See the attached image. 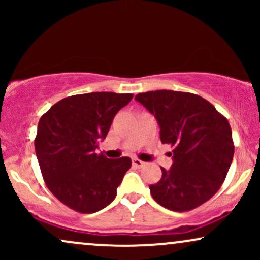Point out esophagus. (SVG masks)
Returning a JSON list of instances; mask_svg holds the SVG:
<instances>
[{
  "label": "esophagus",
  "instance_id": "34e87169",
  "mask_svg": "<svg viewBox=\"0 0 260 260\" xmlns=\"http://www.w3.org/2000/svg\"><path fill=\"white\" fill-rule=\"evenodd\" d=\"M132 164H133V166H136V168H143V166L145 165V162H143V161L139 159H133Z\"/></svg>",
  "mask_w": 260,
  "mask_h": 260
}]
</instances>
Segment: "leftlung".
<instances>
[{"label": "left lung", "instance_id": "1", "mask_svg": "<svg viewBox=\"0 0 260 260\" xmlns=\"http://www.w3.org/2000/svg\"><path fill=\"white\" fill-rule=\"evenodd\" d=\"M136 100L155 116L162 144L174 148L171 169L161 168L150 184L154 201L172 211H189L208 202L228 175L235 145L228 118L192 92L155 90Z\"/></svg>", "mask_w": 260, "mask_h": 260}]
</instances>
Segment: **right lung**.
Masks as SVG:
<instances>
[{"mask_svg": "<svg viewBox=\"0 0 260 260\" xmlns=\"http://www.w3.org/2000/svg\"><path fill=\"white\" fill-rule=\"evenodd\" d=\"M132 98L110 91L72 95L41 116L34 142L39 166L50 192L68 208L91 214L115 199L132 161L110 160L95 150Z\"/></svg>", "mask_w": 260, "mask_h": 260, "instance_id": "1", "label": "right lung"}]
</instances>
